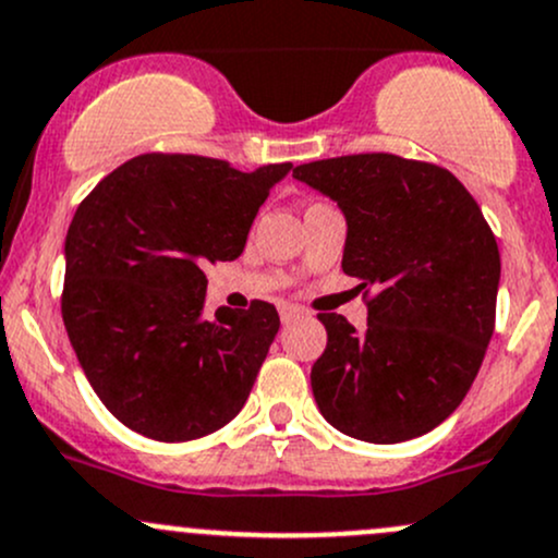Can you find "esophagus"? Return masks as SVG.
<instances>
[{"label": "esophagus", "instance_id": "esophagus-1", "mask_svg": "<svg viewBox=\"0 0 558 558\" xmlns=\"http://www.w3.org/2000/svg\"><path fill=\"white\" fill-rule=\"evenodd\" d=\"M304 310L296 307V304H280V320L283 324H294L296 318H302Z\"/></svg>", "mask_w": 558, "mask_h": 558}]
</instances>
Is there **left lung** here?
I'll list each match as a JSON object with an SVG mask.
<instances>
[{
  "label": "left lung",
  "instance_id": "left-lung-1",
  "mask_svg": "<svg viewBox=\"0 0 558 558\" xmlns=\"http://www.w3.org/2000/svg\"><path fill=\"white\" fill-rule=\"evenodd\" d=\"M294 175L348 219L342 269L361 280L366 331L320 313L328 342L310 372L320 414L372 444L425 436L476 379L495 331L500 251L478 203L433 162L368 151Z\"/></svg>",
  "mask_w": 558,
  "mask_h": 558
}]
</instances>
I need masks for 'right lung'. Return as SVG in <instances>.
<instances>
[{
  "instance_id": "right-lung-1",
  "label": "right lung",
  "mask_w": 558,
  "mask_h": 558,
  "mask_svg": "<svg viewBox=\"0 0 558 558\" xmlns=\"http://www.w3.org/2000/svg\"><path fill=\"white\" fill-rule=\"evenodd\" d=\"M291 162L149 151L104 175L66 234L61 315L104 407L155 441H192L243 409L280 328L275 304L205 318L203 269L243 254Z\"/></svg>"
}]
</instances>
